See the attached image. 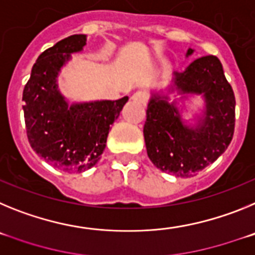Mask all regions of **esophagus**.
I'll use <instances>...</instances> for the list:
<instances>
[{
    "mask_svg": "<svg viewBox=\"0 0 255 255\" xmlns=\"http://www.w3.org/2000/svg\"><path fill=\"white\" fill-rule=\"evenodd\" d=\"M131 100L134 101V102H136V103H140V105H145V103H147V101H148V94L145 93V92L138 91V92H135V93L132 94Z\"/></svg>",
    "mask_w": 255,
    "mask_h": 255,
    "instance_id": "obj_1",
    "label": "esophagus"
}]
</instances>
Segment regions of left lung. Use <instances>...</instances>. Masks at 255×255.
<instances>
[{"label": "left lung", "instance_id": "obj_1", "mask_svg": "<svg viewBox=\"0 0 255 255\" xmlns=\"http://www.w3.org/2000/svg\"><path fill=\"white\" fill-rule=\"evenodd\" d=\"M194 49L189 48L186 57ZM203 95L206 107L194 127L182 121L168 94L153 92L144 124V140L152 163L163 172L190 177L216 161L231 143L235 128V96L216 56L197 58L182 73H173L167 93Z\"/></svg>", "mask_w": 255, "mask_h": 255}]
</instances>
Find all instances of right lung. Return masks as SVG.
I'll list each match as a JSON object with an SVG mask.
<instances>
[{
    "instance_id": "obj_1",
    "label": "right lung",
    "mask_w": 255,
    "mask_h": 255,
    "mask_svg": "<svg viewBox=\"0 0 255 255\" xmlns=\"http://www.w3.org/2000/svg\"><path fill=\"white\" fill-rule=\"evenodd\" d=\"M87 44V35L74 34L40 53L22 92L24 119L30 147L64 172H83L100 161L107 135L129 97L69 105L61 94V67Z\"/></svg>"
}]
</instances>
